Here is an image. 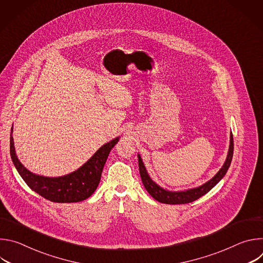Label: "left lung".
I'll return each mask as SVG.
<instances>
[{
	"label": "left lung",
	"instance_id": "8db88e82",
	"mask_svg": "<svg viewBox=\"0 0 263 263\" xmlns=\"http://www.w3.org/2000/svg\"><path fill=\"white\" fill-rule=\"evenodd\" d=\"M233 135L231 133L230 135V144H229V149H228V155L226 158V161H224L223 165L221 168L215 174L213 178H211L209 181L206 183L195 187V189H190V190H185V191H180V192H172L164 190L163 187L159 186L152 178L149 177L144 163L138 154V166H139V174L141 177V181L144 185V189L146 192L151 195L156 201L164 204H171V205H176V204H187L194 202L204 195H206L209 191H211L213 187L224 177L226 175L228 168L230 167L232 157H233Z\"/></svg>",
	"mask_w": 263,
	"mask_h": 263
}]
</instances>
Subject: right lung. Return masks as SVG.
<instances>
[{
  "mask_svg": "<svg viewBox=\"0 0 263 263\" xmlns=\"http://www.w3.org/2000/svg\"><path fill=\"white\" fill-rule=\"evenodd\" d=\"M12 131L13 125L10 134V155L16 171L32 191L55 203H76L89 198L100 183L110 151L120 140V137H117L103 144L89 160L70 174L60 177H46L30 172L18 160Z\"/></svg>",
  "mask_w": 263,
  "mask_h": 263,
  "instance_id": "1",
  "label": "right lung"
}]
</instances>
